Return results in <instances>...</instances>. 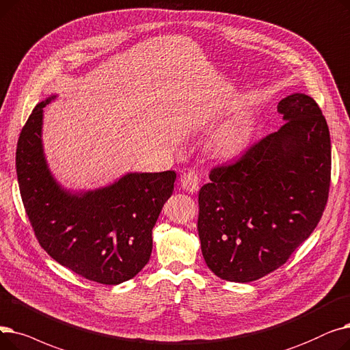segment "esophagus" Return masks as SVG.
<instances>
[{"label":"esophagus","instance_id":"34e87169","mask_svg":"<svg viewBox=\"0 0 350 350\" xmlns=\"http://www.w3.org/2000/svg\"><path fill=\"white\" fill-rule=\"evenodd\" d=\"M180 187L187 192H196L199 188V178L195 171H187L180 176Z\"/></svg>","mask_w":350,"mask_h":350}]
</instances>
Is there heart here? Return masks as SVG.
<instances>
[{"mask_svg": "<svg viewBox=\"0 0 350 350\" xmlns=\"http://www.w3.org/2000/svg\"><path fill=\"white\" fill-rule=\"evenodd\" d=\"M251 129L246 121H234L225 125L215 138V146L222 155H235L246 146Z\"/></svg>", "mask_w": 350, "mask_h": 350, "instance_id": "obj_1", "label": "heart"}]
</instances>
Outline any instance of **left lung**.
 Returning a JSON list of instances; mask_svg holds the SVG:
<instances>
[{"label": "left lung", "mask_w": 350, "mask_h": 350, "mask_svg": "<svg viewBox=\"0 0 350 350\" xmlns=\"http://www.w3.org/2000/svg\"><path fill=\"white\" fill-rule=\"evenodd\" d=\"M286 122L234 162L213 166L199 191L198 232L208 268L252 282L286 263L319 224L330 188V135L313 98L293 94Z\"/></svg>", "instance_id": "8db88e82"}]
</instances>
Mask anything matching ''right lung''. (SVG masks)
<instances>
[{"label":"right lung","instance_id":"add662e5","mask_svg":"<svg viewBox=\"0 0 350 350\" xmlns=\"http://www.w3.org/2000/svg\"><path fill=\"white\" fill-rule=\"evenodd\" d=\"M32 109L16 144L21 199L44 251L88 280L118 285L152 252V228L174 192L176 174H128L108 188L71 195L49 174L42 154V108Z\"/></svg>","mask_w":350,"mask_h":350}]
</instances>
